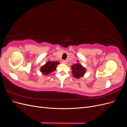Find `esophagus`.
<instances>
[{
    "instance_id": "1",
    "label": "esophagus",
    "mask_w": 127,
    "mask_h": 127,
    "mask_svg": "<svg viewBox=\"0 0 127 127\" xmlns=\"http://www.w3.org/2000/svg\"><path fill=\"white\" fill-rule=\"evenodd\" d=\"M62 63H63V64H67V61H66V60H63L62 61Z\"/></svg>"
}]
</instances>
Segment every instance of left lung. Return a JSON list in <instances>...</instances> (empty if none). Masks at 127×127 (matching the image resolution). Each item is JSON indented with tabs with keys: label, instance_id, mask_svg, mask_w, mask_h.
Returning <instances> with one entry per match:
<instances>
[{
	"label": "left lung",
	"instance_id": "left-lung-1",
	"mask_svg": "<svg viewBox=\"0 0 127 127\" xmlns=\"http://www.w3.org/2000/svg\"><path fill=\"white\" fill-rule=\"evenodd\" d=\"M72 72L73 76L76 78H79L82 77L85 74L86 69L81 64L77 63L71 66Z\"/></svg>",
	"mask_w": 127,
	"mask_h": 127
}]
</instances>
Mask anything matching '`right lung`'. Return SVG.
I'll return each mask as SVG.
<instances>
[{
    "instance_id": "1",
    "label": "right lung",
    "mask_w": 127,
    "mask_h": 127,
    "mask_svg": "<svg viewBox=\"0 0 127 127\" xmlns=\"http://www.w3.org/2000/svg\"><path fill=\"white\" fill-rule=\"evenodd\" d=\"M59 64L57 61H49L41 68V72L44 75L50 74L51 72L56 70L57 65Z\"/></svg>"
}]
</instances>
